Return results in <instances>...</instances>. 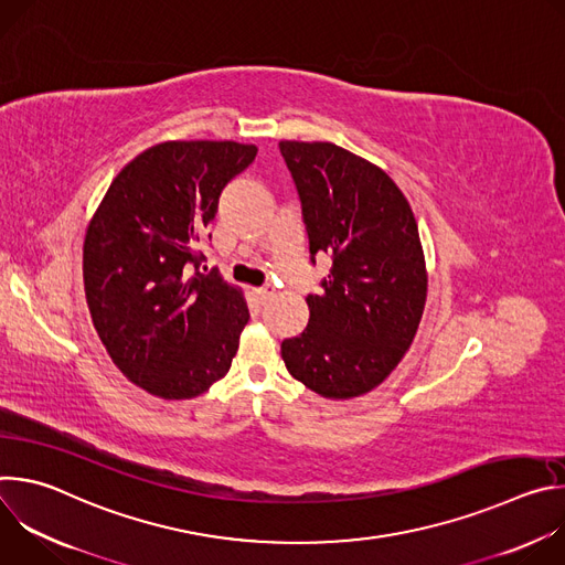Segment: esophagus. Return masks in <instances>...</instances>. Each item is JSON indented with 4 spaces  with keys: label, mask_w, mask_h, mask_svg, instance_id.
I'll list each match as a JSON object with an SVG mask.
<instances>
[{
    "label": "esophagus",
    "mask_w": 565,
    "mask_h": 565,
    "mask_svg": "<svg viewBox=\"0 0 565 565\" xmlns=\"http://www.w3.org/2000/svg\"><path fill=\"white\" fill-rule=\"evenodd\" d=\"M275 295V288H270V286H262V288H255V297H257V301L259 303H266L270 297Z\"/></svg>",
    "instance_id": "esophagus-1"
}]
</instances>
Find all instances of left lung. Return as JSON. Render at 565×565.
Instances as JSON below:
<instances>
[{"label": "left lung", "instance_id": "8db88e82", "mask_svg": "<svg viewBox=\"0 0 565 565\" xmlns=\"http://www.w3.org/2000/svg\"><path fill=\"white\" fill-rule=\"evenodd\" d=\"M301 201L310 259H333L308 327L284 340L288 373L329 399L380 386L409 351L427 301L418 223L393 179L333 142L281 140Z\"/></svg>", "mask_w": 565, "mask_h": 565}]
</instances>
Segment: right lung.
I'll return each mask as SVG.
<instances>
[{
    "label": "right lung",
    "mask_w": 565,
    "mask_h": 565,
    "mask_svg": "<svg viewBox=\"0 0 565 565\" xmlns=\"http://www.w3.org/2000/svg\"><path fill=\"white\" fill-rule=\"evenodd\" d=\"M257 156L234 140L158 142L118 172L83 246L94 327L127 380L190 399L221 380L250 312L218 273H192L230 179Z\"/></svg>",
    "instance_id": "right-lung-1"
}]
</instances>
